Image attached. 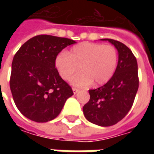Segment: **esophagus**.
Here are the masks:
<instances>
[{"label":"esophagus","instance_id":"esophagus-1","mask_svg":"<svg viewBox=\"0 0 154 154\" xmlns=\"http://www.w3.org/2000/svg\"><path fill=\"white\" fill-rule=\"evenodd\" d=\"M72 91H73L74 94H77V92H79V91H80V90H79V89H77V88H72Z\"/></svg>","mask_w":154,"mask_h":154}]
</instances>
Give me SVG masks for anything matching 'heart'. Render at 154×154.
<instances>
[{
  "instance_id": "heart-1",
  "label": "heart",
  "mask_w": 154,
  "mask_h": 154,
  "mask_svg": "<svg viewBox=\"0 0 154 154\" xmlns=\"http://www.w3.org/2000/svg\"><path fill=\"white\" fill-rule=\"evenodd\" d=\"M118 63V52L111 44L83 42L72 48L67 54H60L55 58L54 65L60 77L70 80L74 86L85 87L95 82L104 85L111 79Z\"/></svg>"
}]
</instances>
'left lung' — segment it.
<instances>
[{
	"mask_svg": "<svg viewBox=\"0 0 154 154\" xmlns=\"http://www.w3.org/2000/svg\"><path fill=\"white\" fill-rule=\"evenodd\" d=\"M108 40L118 50L119 60L113 77L97 89L89 90L90 100L83 106L86 119L100 126H111L120 121L131 109L139 89L138 63L129 48L119 41Z\"/></svg>",
	"mask_w": 154,
	"mask_h": 154,
	"instance_id": "8db88e82",
	"label": "left lung"
}]
</instances>
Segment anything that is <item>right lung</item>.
Listing matches in <instances>:
<instances>
[{
	"label": "right lung",
	"instance_id": "1",
	"mask_svg": "<svg viewBox=\"0 0 154 154\" xmlns=\"http://www.w3.org/2000/svg\"><path fill=\"white\" fill-rule=\"evenodd\" d=\"M75 43L70 38L40 35L29 39L16 52L10 87L15 106L26 118L38 123L55 119L73 95L54 62L61 51Z\"/></svg>",
	"mask_w": 154,
	"mask_h": 154
}]
</instances>
